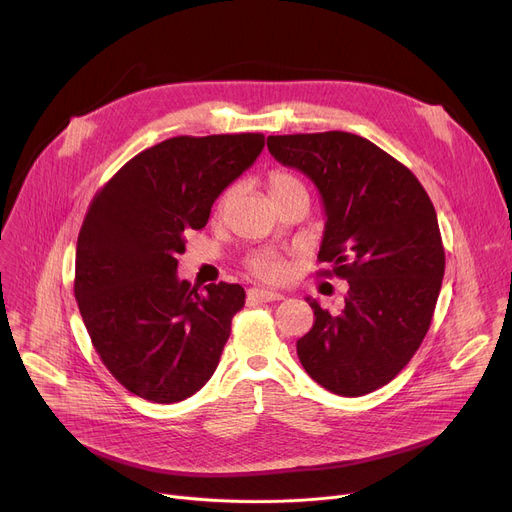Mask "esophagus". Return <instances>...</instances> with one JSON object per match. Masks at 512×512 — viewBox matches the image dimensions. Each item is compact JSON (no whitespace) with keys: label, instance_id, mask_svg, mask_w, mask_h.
<instances>
[{"label":"esophagus","instance_id":"obj_1","mask_svg":"<svg viewBox=\"0 0 512 512\" xmlns=\"http://www.w3.org/2000/svg\"><path fill=\"white\" fill-rule=\"evenodd\" d=\"M249 299L259 301V303H272V301H282L284 297L280 292L274 290H263V288H251L249 290Z\"/></svg>","mask_w":512,"mask_h":512}]
</instances>
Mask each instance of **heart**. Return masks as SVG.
Segmentation results:
<instances>
[{
    "label": "heart",
    "instance_id": "obj_1",
    "mask_svg": "<svg viewBox=\"0 0 512 512\" xmlns=\"http://www.w3.org/2000/svg\"><path fill=\"white\" fill-rule=\"evenodd\" d=\"M267 184H270V195L272 197H278V195H284L288 193L290 188H297V186H303L299 178H294L292 174L288 172H282V170H276L270 174V178H267ZM236 188H228V191L222 195L220 203H218V213H222L226 209V205L230 203V199L234 197ZM247 270L259 278V280H265V282H280L286 278L288 274V265L284 261V257L280 253H274V251H265V253H259V255H253L247 259Z\"/></svg>",
    "mask_w": 512,
    "mask_h": 512
}]
</instances>
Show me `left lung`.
I'll return each mask as SVG.
<instances>
[{
  "instance_id": "1",
  "label": "left lung",
  "mask_w": 512,
  "mask_h": 512,
  "mask_svg": "<svg viewBox=\"0 0 512 512\" xmlns=\"http://www.w3.org/2000/svg\"><path fill=\"white\" fill-rule=\"evenodd\" d=\"M267 149L319 188L328 218L319 276L348 282L338 313L307 299L315 321L297 340L301 365L338 396L369 394L396 378L432 324L446 265L434 203L407 166L359 134H278Z\"/></svg>"
}]
</instances>
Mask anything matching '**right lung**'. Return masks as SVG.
<instances>
[{
	"instance_id": "obj_1",
	"label": "right lung",
	"mask_w": 512,
	"mask_h": 512,
	"mask_svg": "<svg viewBox=\"0 0 512 512\" xmlns=\"http://www.w3.org/2000/svg\"><path fill=\"white\" fill-rule=\"evenodd\" d=\"M261 132L174 137L130 161L93 197L76 242L74 297L91 342L132 394L172 405L220 363L245 288L178 280L184 236L261 153Z\"/></svg>"
}]
</instances>
